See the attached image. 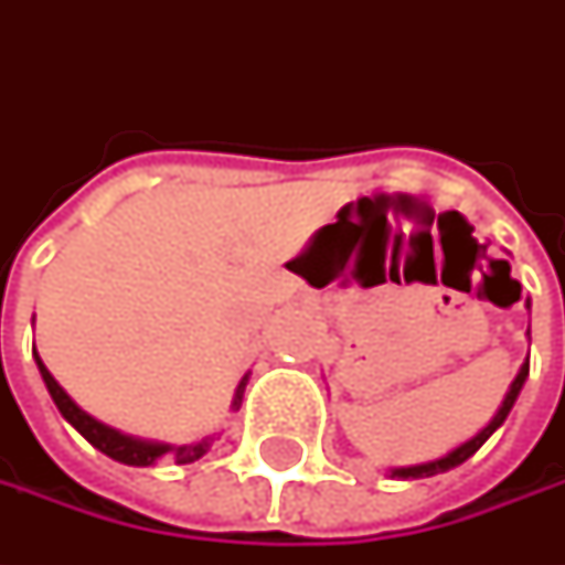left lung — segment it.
<instances>
[{"instance_id":"left-lung-1","label":"left lung","mask_w":565,"mask_h":565,"mask_svg":"<svg viewBox=\"0 0 565 565\" xmlns=\"http://www.w3.org/2000/svg\"><path fill=\"white\" fill-rule=\"evenodd\" d=\"M525 377H529V361L522 364V371L515 374V380H512L510 393H507V399H503V405H500V412L493 415V422L478 434V437H471L468 444L456 446L452 452H446L444 459H434V462H424V466H408V468H393V475L396 478H430V475H440V471H449V468L462 466L466 459H471L481 446H484V440H488L490 434L500 427V424L507 422V415L512 412V405H515V399H519V390H522V383H525Z\"/></svg>"}]
</instances>
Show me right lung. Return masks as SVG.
I'll list each match as a JSON object with an SVG mask.
<instances>
[{
    "mask_svg": "<svg viewBox=\"0 0 565 565\" xmlns=\"http://www.w3.org/2000/svg\"><path fill=\"white\" fill-rule=\"evenodd\" d=\"M33 355H36V352H33ZM36 367H40L43 383H46V390H50V396H53L55 408L62 412V418L72 424L87 444L97 446L99 452H106V456H109V459H116V462H125V466H153L157 459H172L175 466H188V462H198L206 449H210V440H213V437H204L201 444H191V446H169V444H147V440H138V437L119 434L116 427H106V424L97 422V418H90L84 408H77L75 402H72V396H68V393L55 383L53 374L46 371V364L40 361V355H36ZM245 383H248V377L238 383L235 399H232V408H238V405H242Z\"/></svg>",
    "mask_w": 565,
    "mask_h": 565,
    "instance_id": "right-lung-1",
    "label": "right lung"
}]
</instances>
